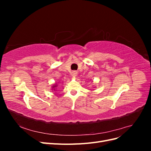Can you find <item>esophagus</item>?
<instances>
[{
	"label": "esophagus",
	"instance_id": "obj_1",
	"mask_svg": "<svg viewBox=\"0 0 151 151\" xmlns=\"http://www.w3.org/2000/svg\"><path fill=\"white\" fill-rule=\"evenodd\" d=\"M77 75V71H72L71 72V76L73 77H76Z\"/></svg>",
	"mask_w": 151,
	"mask_h": 151
}]
</instances>
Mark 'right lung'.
<instances>
[{
    "label": "right lung",
    "instance_id": "add662e5",
    "mask_svg": "<svg viewBox=\"0 0 151 151\" xmlns=\"http://www.w3.org/2000/svg\"><path fill=\"white\" fill-rule=\"evenodd\" d=\"M57 84H54V85H53L52 86V90H54V91H56V88H57Z\"/></svg>",
    "mask_w": 151,
    "mask_h": 151
}]
</instances>
